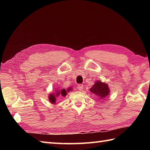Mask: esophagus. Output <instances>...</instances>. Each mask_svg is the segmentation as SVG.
I'll use <instances>...</instances> for the list:
<instances>
[{"label":"esophagus","instance_id":"obj_1","mask_svg":"<svg viewBox=\"0 0 150 150\" xmlns=\"http://www.w3.org/2000/svg\"><path fill=\"white\" fill-rule=\"evenodd\" d=\"M77 88H78V90L79 91H82V90H83V89H84V85L79 84L78 86H77Z\"/></svg>","mask_w":150,"mask_h":150}]
</instances>
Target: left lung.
Instances as JSON below:
<instances>
[{
    "mask_svg": "<svg viewBox=\"0 0 150 150\" xmlns=\"http://www.w3.org/2000/svg\"><path fill=\"white\" fill-rule=\"evenodd\" d=\"M91 92L100 100H104V98L110 95V89L107 83H104L100 81H97L90 88Z\"/></svg>",
    "mask_w": 150,
    "mask_h": 150,
    "instance_id": "left-lung-1",
    "label": "left lung"
}]
</instances>
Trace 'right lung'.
<instances>
[{"mask_svg": "<svg viewBox=\"0 0 150 150\" xmlns=\"http://www.w3.org/2000/svg\"><path fill=\"white\" fill-rule=\"evenodd\" d=\"M72 91V88L70 87L68 88V90L65 89H57V90L55 91V93H52L49 95V100L51 102V103L55 104L56 101V98L58 97H66L67 95V92Z\"/></svg>", "mask_w": 150, "mask_h": 150, "instance_id": "obj_1", "label": "right lung"}]
</instances>
